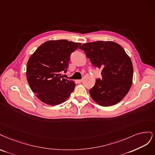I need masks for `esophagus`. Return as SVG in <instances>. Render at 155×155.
<instances>
[{
	"label": "esophagus",
	"instance_id": "34e87169",
	"mask_svg": "<svg viewBox=\"0 0 155 155\" xmlns=\"http://www.w3.org/2000/svg\"><path fill=\"white\" fill-rule=\"evenodd\" d=\"M76 82H77L78 84H80V83H81V82H82V80H77Z\"/></svg>",
	"mask_w": 155,
	"mask_h": 155
}]
</instances>
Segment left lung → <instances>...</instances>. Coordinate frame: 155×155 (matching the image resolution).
<instances>
[{
    "mask_svg": "<svg viewBox=\"0 0 155 155\" xmlns=\"http://www.w3.org/2000/svg\"><path fill=\"white\" fill-rule=\"evenodd\" d=\"M79 49L102 71V79H97L89 90L92 99L105 107L120 102L130 89L133 77L131 60L124 48L112 41H96L84 44Z\"/></svg>",
    "mask_w": 155,
    "mask_h": 155,
    "instance_id": "left-lung-1",
    "label": "left lung"
}]
</instances>
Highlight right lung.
I'll use <instances>...</instances> for the list:
<instances>
[{"mask_svg": "<svg viewBox=\"0 0 155 155\" xmlns=\"http://www.w3.org/2000/svg\"><path fill=\"white\" fill-rule=\"evenodd\" d=\"M81 43L67 40L49 41L41 44L29 57L26 68L28 84L42 102L56 106L65 102L73 91V81L61 78L66 72L71 53Z\"/></svg>", "mask_w": 155, "mask_h": 155, "instance_id": "add662e5", "label": "right lung"}]
</instances>
